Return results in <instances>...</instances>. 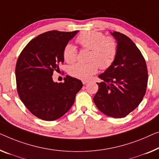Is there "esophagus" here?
Instances as JSON below:
<instances>
[{
	"instance_id": "obj_1",
	"label": "esophagus",
	"mask_w": 159,
	"mask_h": 159,
	"mask_svg": "<svg viewBox=\"0 0 159 159\" xmlns=\"http://www.w3.org/2000/svg\"><path fill=\"white\" fill-rule=\"evenodd\" d=\"M82 83H83V84H84V85H86L87 83H89V80H82Z\"/></svg>"
}]
</instances>
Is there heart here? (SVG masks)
Masks as SVG:
<instances>
[{
	"instance_id": "1",
	"label": "heart",
	"mask_w": 159,
	"mask_h": 159,
	"mask_svg": "<svg viewBox=\"0 0 159 159\" xmlns=\"http://www.w3.org/2000/svg\"><path fill=\"white\" fill-rule=\"evenodd\" d=\"M76 41L83 48L91 50L90 62L77 63L70 66L68 72L72 76L79 79L87 80L96 73L98 66L106 69L114 61L118 52V45L112 37H106L101 32L86 31L77 37ZM63 56L68 63L76 60L77 51L71 43H68L63 48Z\"/></svg>"
}]
</instances>
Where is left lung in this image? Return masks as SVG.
Wrapping results in <instances>:
<instances>
[{
    "instance_id": "obj_1",
    "label": "left lung",
    "mask_w": 159,
    "mask_h": 159,
    "mask_svg": "<svg viewBox=\"0 0 159 159\" xmlns=\"http://www.w3.org/2000/svg\"><path fill=\"white\" fill-rule=\"evenodd\" d=\"M118 45L114 61L98 75V90L93 101L108 116L124 118L139 105L146 93L147 66L141 51L129 37L111 32Z\"/></svg>"
}]
</instances>
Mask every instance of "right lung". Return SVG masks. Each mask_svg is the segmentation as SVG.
I'll return each instance as SVG.
<instances>
[{"mask_svg": "<svg viewBox=\"0 0 159 159\" xmlns=\"http://www.w3.org/2000/svg\"><path fill=\"white\" fill-rule=\"evenodd\" d=\"M78 32L43 33L28 43L18 57L16 79L19 97L30 113L42 120L63 116L83 87L80 80L69 75L64 83L54 82L52 78L64 61L63 48Z\"/></svg>", "mask_w": 159, "mask_h": 159, "instance_id": "add662e5", "label": "right lung"}]
</instances>
